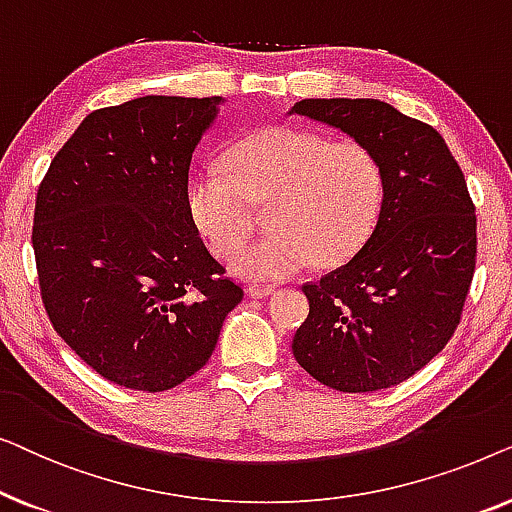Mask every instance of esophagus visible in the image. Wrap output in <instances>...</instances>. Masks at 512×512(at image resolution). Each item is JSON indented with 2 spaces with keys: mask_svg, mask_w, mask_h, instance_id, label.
<instances>
[{
  "mask_svg": "<svg viewBox=\"0 0 512 512\" xmlns=\"http://www.w3.org/2000/svg\"><path fill=\"white\" fill-rule=\"evenodd\" d=\"M247 293L251 298H268L275 293V286H265V284H249Z\"/></svg>",
  "mask_w": 512,
  "mask_h": 512,
  "instance_id": "obj_1",
  "label": "esophagus"
}]
</instances>
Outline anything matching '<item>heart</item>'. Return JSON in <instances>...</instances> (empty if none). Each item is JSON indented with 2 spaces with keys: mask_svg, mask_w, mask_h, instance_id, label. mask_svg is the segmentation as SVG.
<instances>
[{
  "mask_svg": "<svg viewBox=\"0 0 512 512\" xmlns=\"http://www.w3.org/2000/svg\"><path fill=\"white\" fill-rule=\"evenodd\" d=\"M228 167L205 165L188 181V214L216 256L250 232L248 200L276 195L271 233L238 250L230 268L249 279H284L310 263L338 265L366 242L384 198L370 149L303 128L256 132L230 151Z\"/></svg>",
  "mask_w": 512,
  "mask_h": 512,
  "instance_id": "b5f03b06",
  "label": "heart"
}]
</instances>
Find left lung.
Returning a JSON list of instances; mask_svg holds the SVG:
<instances>
[{
  "instance_id": "8db88e82",
  "label": "left lung",
  "mask_w": 512,
  "mask_h": 512,
  "mask_svg": "<svg viewBox=\"0 0 512 512\" xmlns=\"http://www.w3.org/2000/svg\"><path fill=\"white\" fill-rule=\"evenodd\" d=\"M289 114L338 128L382 167L373 233L338 270L305 284L293 356L326 387L401 384L443 352L475 272V207L445 139L380 100H300Z\"/></svg>"
}]
</instances>
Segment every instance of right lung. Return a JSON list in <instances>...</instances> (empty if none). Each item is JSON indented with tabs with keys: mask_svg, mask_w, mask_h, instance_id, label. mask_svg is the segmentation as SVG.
I'll use <instances>...</instances> for the list:
<instances>
[{
	"mask_svg": "<svg viewBox=\"0 0 512 512\" xmlns=\"http://www.w3.org/2000/svg\"><path fill=\"white\" fill-rule=\"evenodd\" d=\"M223 97L146 95L83 118L48 167L32 247L48 319L104 380L165 391L212 356L242 289L188 214Z\"/></svg>",
	"mask_w": 512,
	"mask_h": 512,
	"instance_id": "1",
	"label": "right lung"
}]
</instances>
